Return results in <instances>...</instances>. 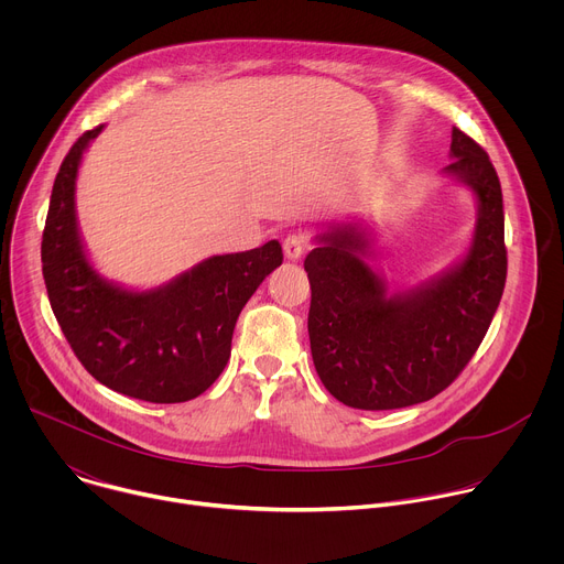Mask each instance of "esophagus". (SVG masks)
<instances>
[{"label":"esophagus","mask_w":564,"mask_h":564,"mask_svg":"<svg viewBox=\"0 0 564 564\" xmlns=\"http://www.w3.org/2000/svg\"><path fill=\"white\" fill-rule=\"evenodd\" d=\"M303 250H305V240L301 234H288L283 238V252L290 261H299L303 257Z\"/></svg>","instance_id":"obj_1"}]
</instances>
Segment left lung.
I'll use <instances>...</instances> for the list:
<instances>
[{
    "label": "left lung",
    "instance_id": "obj_1",
    "mask_svg": "<svg viewBox=\"0 0 564 564\" xmlns=\"http://www.w3.org/2000/svg\"><path fill=\"white\" fill-rule=\"evenodd\" d=\"M444 176L470 189L477 220L466 254L437 276L388 292L370 265L375 234L335 223L305 257L310 350L326 390L350 409L392 411L433 399L485 339L507 281L500 178L487 151L453 127Z\"/></svg>",
    "mask_w": 564,
    "mask_h": 564
}]
</instances>
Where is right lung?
<instances>
[{"label":"right lung","mask_w":564,"mask_h":564,"mask_svg":"<svg viewBox=\"0 0 564 564\" xmlns=\"http://www.w3.org/2000/svg\"><path fill=\"white\" fill-rule=\"evenodd\" d=\"M102 129L77 138L53 183L42 236L48 301L75 357L100 383L151 404H178L218 379L240 310L283 263V252L270 240L250 252L209 257L151 290L105 279L75 212L77 172Z\"/></svg>","instance_id":"1"}]
</instances>
